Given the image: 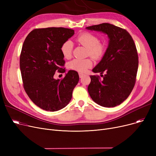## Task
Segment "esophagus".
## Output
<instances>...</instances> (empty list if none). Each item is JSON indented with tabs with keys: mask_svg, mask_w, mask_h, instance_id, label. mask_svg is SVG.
I'll list each match as a JSON object with an SVG mask.
<instances>
[{
	"mask_svg": "<svg viewBox=\"0 0 156 156\" xmlns=\"http://www.w3.org/2000/svg\"><path fill=\"white\" fill-rule=\"evenodd\" d=\"M83 76H84L83 74H82V73H79V76H80V78H82Z\"/></svg>",
	"mask_w": 156,
	"mask_h": 156,
	"instance_id": "1",
	"label": "esophagus"
}]
</instances>
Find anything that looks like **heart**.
<instances>
[{"instance_id": "heart-1", "label": "heart", "mask_w": 156, "mask_h": 156, "mask_svg": "<svg viewBox=\"0 0 156 156\" xmlns=\"http://www.w3.org/2000/svg\"><path fill=\"white\" fill-rule=\"evenodd\" d=\"M76 42L87 48V54L95 60H99L104 56L106 47L104 43L99 42V38L90 33L83 32L76 38ZM73 43L70 40L66 41L61 47V51L66 59H69L72 55ZM91 59H75L69 62V67L76 71L83 73L92 66Z\"/></svg>"}]
</instances>
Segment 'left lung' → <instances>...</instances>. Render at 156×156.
Wrapping results in <instances>:
<instances>
[{"instance_id":"left-lung-1","label":"left lung","mask_w":156,"mask_h":156,"mask_svg":"<svg viewBox=\"0 0 156 156\" xmlns=\"http://www.w3.org/2000/svg\"><path fill=\"white\" fill-rule=\"evenodd\" d=\"M86 29L102 32L109 39L101 61L92 69L94 73L105 72V75L102 80L98 76H90L88 92L97 104L105 108L115 107L127 99L135 86L138 57L134 41L126 30L107 23Z\"/></svg>"}]
</instances>
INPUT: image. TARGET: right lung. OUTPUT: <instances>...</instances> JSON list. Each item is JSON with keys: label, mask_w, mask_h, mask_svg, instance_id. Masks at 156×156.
<instances>
[{"label": "right lung", "mask_w": 156, "mask_h": 156, "mask_svg": "<svg viewBox=\"0 0 156 156\" xmlns=\"http://www.w3.org/2000/svg\"><path fill=\"white\" fill-rule=\"evenodd\" d=\"M74 34L73 30L61 27L35 29L23 43L20 61L23 87L32 102L44 110L65 108L78 83V73L74 70L62 80L54 78L55 71H66L61 47Z\"/></svg>", "instance_id": "obj_1"}]
</instances>
